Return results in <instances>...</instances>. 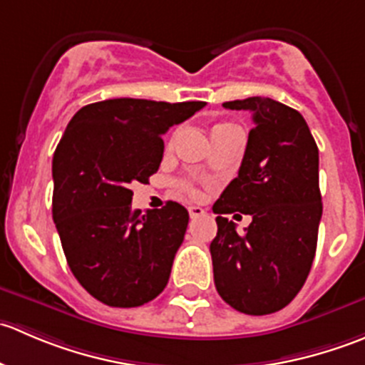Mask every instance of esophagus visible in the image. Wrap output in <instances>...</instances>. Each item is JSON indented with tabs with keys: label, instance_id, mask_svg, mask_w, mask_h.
Instances as JSON below:
<instances>
[{
	"label": "esophagus",
	"instance_id": "34e87169",
	"mask_svg": "<svg viewBox=\"0 0 365 365\" xmlns=\"http://www.w3.org/2000/svg\"><path fill=\"white\" fill-rule=\"evenodd\" d=\"M205 210L201 208V206H189V215H190V219H197V217H201V215H205Z\"/></svg>",
	"mask_w": 365,
	"mask_h": 365
}]
</instances>
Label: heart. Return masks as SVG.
I'll list each match as a JSON object with an SVG mask.
<instances>
[{
	"label": "heart",
	"instance_id": "1",
	"mask_svg": "<svg viewBox=\"0 0 365 365\" xmlns=\"http://www.w3.org/2000/svg\"><path fill=\"white\" fill-rule=\"evenodd\" d=\"M227 127H235L233 123H219V125H215V127H213V130L212 132H217V130H222V128H227ZM190 192H194L192 189H189Z\"/></svg>",
	"mask_w": 365,
	"mask_h": 365
}]
</instances>
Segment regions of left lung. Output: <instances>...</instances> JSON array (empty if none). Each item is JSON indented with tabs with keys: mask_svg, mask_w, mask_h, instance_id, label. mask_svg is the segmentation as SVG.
Listing matches in <instances>:
<instances>
[{
	"mask_svg": "<svg viewBox=\"0 0 365 365\" xmlns=\"http://www.w3.org/2000/svg\"><path fill=\"white\" fill-rule=\"evenodd\" d=\"M251 111L238 176L213 205L217 237L210 244L213 281L226 304L244 314H270L289 304L304 286L322 220L319 155L304 116L268 97L224 102ZM245 212V234L226 212Z\"/></svg>",
	"mask_w": 365,
	"mask_h": 365,
	"instance_id": "1",
	"label": "left lung"
}]
</instances>
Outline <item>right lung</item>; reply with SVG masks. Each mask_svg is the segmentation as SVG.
<instances>
[{"instance_id": "right-lung-1", "label": "right lung", "mask_w": 365, "mask_h": 365, "mask_svg": "<svg viewBox=\"0 0 365 365\" xmlns=\"http://www.w3.org/2000/svg\"><path fill=\"white\" fill-rule=\"evenodd\" d=\"M205 102L111 98L81 108L53 157V219L79 284L111 307L160 295L185 237L189 212L175 201L132 210V183L159 169L169 127Z\"/></svg>"}]
</instances>
